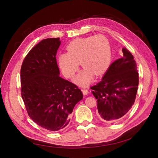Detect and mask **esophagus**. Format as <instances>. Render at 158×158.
Returning <instances> with one entry per match:
<instances>
[{
	"instance_id": "34e87169",
	"label": "esophagus",
	"mask_w": 158,
	"mask_h": 158,
	"mask_svg": "<svg viewBox=\"0 0 158 158\" xmlns=\"http://www.w3.org/2000/svg\"><path fill=\"white\" fill-rule=\"evenodd\" d=\"M82 92H83V94L84 95H88L89 94V91H88V89H82Z\"/></svg>"
}]
</instances>
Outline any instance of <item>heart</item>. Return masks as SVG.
<instances>
[{
    "label": "heart",
    "instance_id": "heart-1",
    "mask_svg": "<svg viewBox=\"0 0 158 158\" xmlns=\"http://www.w3.org/2000/svg\"><path fill=\"white\" fill-rule=\"evenodd\" d=\"M67 53L58 57L59 67L66 78L73 77L79 68V63L85 69L74 78L75 82L85 86L92 81L94 74L99 76L108 69L111 60L109 41L103 35L78 38L66 47Z\"/></svg>",
    "mask_w": 158,
    "mask_h": 158
}]
</instances>
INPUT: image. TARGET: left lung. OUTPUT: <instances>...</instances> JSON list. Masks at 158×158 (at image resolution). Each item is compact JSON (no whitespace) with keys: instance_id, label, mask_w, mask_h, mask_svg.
Here are the masks:
<instances>
[{"instance_id":"8db88e82","label":"left lung","mask_w":158,"mask_h":158,"mask_svg":"<svg viewBox=\"0 0 158 158\" xmlns=\"http://www.w3.org/2000/svg\"><path fill=\"white\" fill-rule=\"evenodd\" d=\"M123 56L110 65L102 80L90 87L97 99L98 113L104 121L115 122L121 119L135 102L138 73L131 52L123 49Z\"/></svg>"}]
</instances>
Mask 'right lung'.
<instances>
[{
  "instance_id": "obj_1",
  "label": "right lung",
  "mask_w": 158,
  "mask_h": 158,
  "mask_svg": "<svg viewBox=\"0 0 158 158\" xmlns=\"http://www.w3.org/2000/svg\"><path fill=\"white\" fill-rule=\"evenodd\" d=\"M59 38L41 41L28 52L20 70L21 95L28 115L50 131L63 129L83 98L77 85L59 76L56 59Z\"/></svg>"
}]
</instances>
